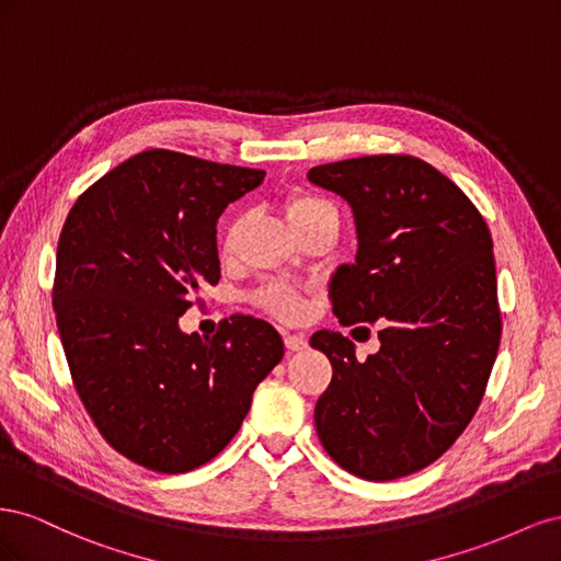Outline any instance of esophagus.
Here are the masks:
<instances>
[{"label": "esophagus", "mask_w": 561, "mask_h": 561, "mask_svg": "<svg viewBox=\"0 0 561 561\" xmlns=\"http://www.w3.org/2000/svg\"><path fill=\"white\" fill-rule=\"evenodd\" d=\"M285 346L290 351H304L309 346V339L304 334H297V332H287L285 334Z\"/></svg>", "instance_id": "obj_1"}]
</instances>
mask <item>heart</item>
<instances>
[{"label":"heart","mask_w":561,"mask_h":561,"mask_svg":"<svg viewBox=\"0 0 561 561\" xmlns=\"http://www.w3.org/2000/svg\"><path fill=\"white\" fill-rule=\"evenodd\" d=\"M285 215L293 222V227L301 231L309 225H313L316 219L334 215V208L330 201L320 198L311 192H293L285 201ZM243 231H245L243 215H236L233 219H229V225L222 231V239H219V254H222V260L231 262L239 257L241 245H243ZM260 301L268 313H274L276 318H283V320H297L304 313V299L297 290H293V287H268V290L262 293Z\"/></svg>","instance_id":"b5f03b06"}]
</instances>
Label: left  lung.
<instances>
[{
    "label": "left lung",
    "instance_id": "8db88e82",
    "mask_svg": "<svg viewBox=\"0 0 561 561\" xmlns=\"http://www.w3.org/2000/svg\"><path fill=\"white\" fill-rule=\"evenodd\" d=\"M309 180L344 196L358 229L355 264L330 285L334 316L383 325L365 363L344 334L311 336L332 363L316 431L355 478L398 480L437 461L484 398L503 330L494 243L472 201L416 157L322 163Z\"/></svg>",
    "mask_w": 561,
    "mask_h": 561
}]
</instances>
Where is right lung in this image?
Instances as JSON below:
<instances>
[{
	"label": "right lung",
	"mask_w": 561,
	"mask_h": 561,
	"mask_svg": "<svg viewBox=\"0 0 561 561\" xmlns=\"http://www.w3.org/2000/svg\"><path fill=\"white\" fill-rule=\"evenodd\" d=\"M264 171L147 149L93 182L60 231L54 309L72 383L107 445L154 472H190L239 433L283 358L271 322L217 334L178 320L219 283L217 217Z\"/></svg>",
	"instance_id": "obj_1"
}]
</instances>
